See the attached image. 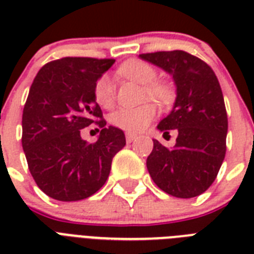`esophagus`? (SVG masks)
<instances>
[{
    "label": "esophagus",
    "instance_id": "34e87169",
    "mask_svg": "<svg viewBox=\"0 0 254 254\" xmlns=\"http://www.w3.org/2000/svg\"><path fill=\"white\" fill-rule=\"evenodd\" d=\"M125 137H127V142H133L137 138V134H134V133H127Z\"/></svg>",
    "mask_w": 254,
    "mask_h": 254
}]
</instances>
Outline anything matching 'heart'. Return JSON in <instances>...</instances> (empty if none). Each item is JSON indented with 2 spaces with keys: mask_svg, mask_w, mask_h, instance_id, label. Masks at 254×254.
I'll return each mask as SVG.
<instances>
[{
  "mask_svg": "<svg viewBox=\"0 0 254 254\" xmlns=\"http://www.w3.org/2000/svg\"><path fill=\"white\" fill-rule=\"evenodd\" d=\"M120 75L143 84V96L167 104L173 99V88L165 81L155 80L157 71L151 64L142 61H127L120 65ZM93 95L100 107L112 108L115 104V83L109 75H101L95 83ZM157 116V108L150 103L137 108H120L111 115V124L127 133L145 130Z\"/></svg>",
  "mask_w": 254,
  "mask_h": 254,
  "instance_id": "obj_1",
  "label": "heart"
}]
</instances>
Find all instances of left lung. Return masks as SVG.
<instances>
[{
	"instance_id": "1",
	"label": "left lung",
	"mask_w": 254,
	"mask_h": 254,
	"mask_svg": "<svg viewBox=\"0 0 254 254\" xmlns=\"http://www.w3.org/2000/svg\"><path fill=\"white\" fill-rule=\"evenodd\" d=\"M141 59L165 69L177 85L173 111L158 124V130L177 133L167 149L154 141L146 166L159 189L177 197H195L216 179L225 157L228 119L216 75L205 62L174 50L141 54Z\"/></svg>"
}]
</instances>
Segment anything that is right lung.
<instances>
[{
    "mask_svg": "<svg viewBox=\"0 0 254 254\" xmlns=\"http://www.w3.org/2000/svg\"><path fill=\"white\" fill-rule=\"evenodd\" d=\"M115 59L62 58L39 69L22 115V147L34 181L50 197L75 201L97 192L111 173L112 159L125 146L119 127H105L93 88ZM95 122L98 141L80 130Z\"/></svg>",
    "mask_w": 254,
    "mask_h": 254,
    "instance_id": "add662e5",
    "label": "right lung"
}]
</instances>
